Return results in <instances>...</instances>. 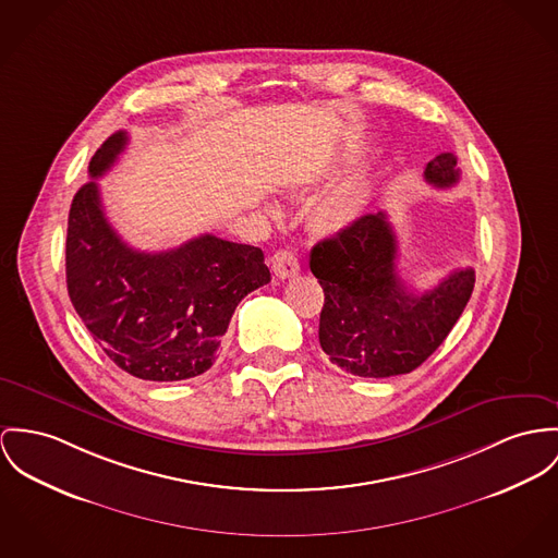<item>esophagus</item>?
Here are the masks:
<instances>
[{
  "mask_svg": "<svg viewBox=\"0 0 558 558\" xmlns=\"http://www.w3.org/2000/svg\"><path fill=\"white\" fill-rule=\"evenodd\" d=\"M271 269L278 278H293L300 274V258L291 251H278L271 257Z\"/></svg>",
  "mask_w": 558,
  "mask_h": 558,
  "instance_id": "obj_1",
  "label": "esophagus"
}]
</instances>
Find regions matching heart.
I'll return each mask as SVG.
<instances>
[{
  "instance_id": "b5f03b06",
  "label": "heart",
  "mask_w": 558,
  "mask_h": 558,
  "mask_svg": "<svg viewBox=\"0 0 558 558\" xmlns=\"http://www.w3.org/2000/svg\"><path fill=\"white\" fill-rule=\"evenodd\" d=\"M365 204V186L359 180H348L340 186L323 195L314 206V225L327 233H340L352 227L361 215Z\"/></svg>"
}]
</instances>
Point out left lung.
Returning a JSON list of instances; mask_svg holds the SVG:
<instances>
[{
	"label": "left lung",
	"mask_w": 558,
	"mask_h": 558,
	"mask_svg": "<svg viewBox=\"0 0 558 558\" xmlns=\"http://www.w3.org/2000/svg\"><path fill=\"white\" fill-rule=\"evenodd\" d=\"M425 180L446 189L459 182L457 157L441 153ZM310 269L325 291L318 340L331 363L361 378L410 374L448 338L472 298L475 271L454 269L423 295L397 274V240L385 213L318 242Z\"/></svg>",
	"instance_id": "1"
}]
</instances>
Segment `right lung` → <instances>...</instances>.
<instances>
[{"mask_svg": "<svg viewBox=\"0 0 558 558\" xmlns=\"http://www.w3.org/2000/svg\"><path fill=\"white\" fill-rule=\"evenodd\" d=\"M112 133L88 163V182L68 218V293L101 350L131 376L153 383L195 378L213 367L229 320L269 282L263 251L204 233L163 253L128 246L104 215L97 178L125 150Z\"/></svg>", "mask_w": 558, "mask_h": 558, "instance_id": "1", "label": "right lung"}]
</instances>
